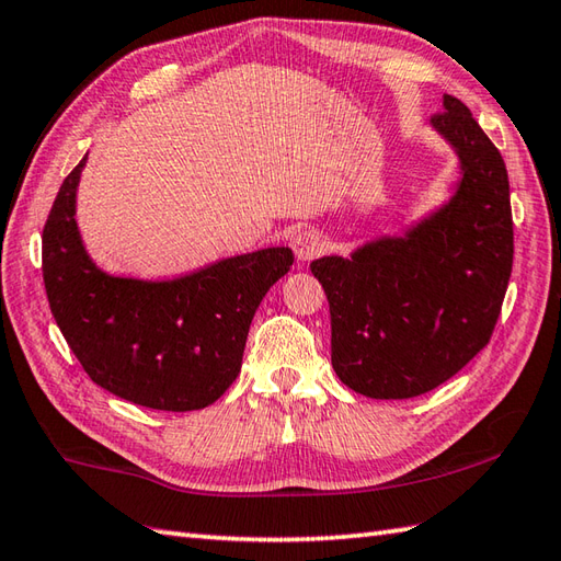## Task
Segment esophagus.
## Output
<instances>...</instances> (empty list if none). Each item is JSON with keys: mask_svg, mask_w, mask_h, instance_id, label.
<instances>
[{"mask_svg": "<svg viewBox=\"0 0 561 561\" xmlns=\"http://www.w3.org/2000/svg\"><path fill=\"white\" fill-rule=\"evenodd\" d=\"M291 248L299 260H316L328 250V238L318 229H304L294 236Z\"/></svg>", "mask_w": 561, "mask_h": 561, "instance_id": "obj_1", "label": "esophagus"}]
</instances>
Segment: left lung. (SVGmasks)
Returning a JSON list of instances; mask_svg holds the SVG:
<instances>
[{"mask_svg":"<svg viewBox=\"0 0 561 561\" xmlns=\"http://www.w3.org/2000/svg\"><path fill=\"white\" fill-rule=\"evenodd\" d=\"M434 127L462 163L458 193L404 238H380L311 272L330 304L332 368L376 400L446 383L492 340L514 267V217L502 153L468 105L444 96Z\"/></svg>","mask_w":561,"mask_h":561,"instance_id":"1","label":"left lung"}]
</instances>
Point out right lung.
<instances>
[{
	"label": "right lung",
	"instance_id": "obj_1",
	"mask_svg": "<svg viewBox=\"0 0 561 561\" xmlns=\"http://www.w3.org/2000/svg\"><path fill=\"white\" fill-rule=\"evenodd\" d=\"M83 163L59 185L43 226V282L57 328L93 383L113 396L163 412L207 408L241 371L253 316L294 253L255 250L173 282L111 277L77 231Z\"/></svg>",
	"mask_w": 561,
	"mask_h": 561
}]
</instances>
